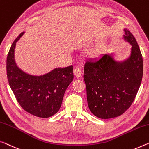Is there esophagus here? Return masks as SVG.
<instances>
[{
  "label": "esophagus",
  "instance_id": "1",
  "mask_svg": "<svg viewBox=\"0 0 149 149\" xmlns=\"http://www.w3.org/2000/svg\"><path fill=\"white\" fill-rule=\"evenodd\" d=\"M74 74L76 77H79L81 75V70L79 68H75L74 70Z\"/></svg>",
  "mask_w": 149,
  "mask_h": 149
}]
</instances>
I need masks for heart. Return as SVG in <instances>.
<instances>
[{
    "mask_svg": "<svg viewBox=\"0 0 149 149\" xmlns=\"http://www.w3.org/2000/svg\"><path fill=\"white\" fill-rule=\"evenodd\" d=\"M91 56H93V57H94V56H95V53L91 54Z\"/></svg>",
    "mask_w": 149,
    "mask_h": 149,
    "instance_id": "1",
    "label": "heart"
}]
</instances>
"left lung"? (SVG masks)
<instances>
[{"mask_svg": "<svg viewBox=\"0 0 149 149\" xmlns=\"http://www.w3.org/2000/svg\"><path fill=\"white\" fill-rule=\"evenodd\" d=\"M125 38L132 45L131 57L122 63L112 54L95 60H87L84 79L91 112L101 119L120 116L131 107L141 86L143 61L135 38L127 28Z\"/></svg>", "mask_w": 149, "mask_h": 149, "instance_id": "1", "label": "left lung"}]
</instances>
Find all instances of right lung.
I'll return each instance as SVG.
<instances>
[{"instance_id": "right-lung-1", "label": "right lung", "mask_w": 149, "mask_h": 149, "mask_svg": "<svg viewBox=\"0 0 149 149\" xmlns=\"http://www.w3.org/2000/svg\"><path fill=\"white\" fill-rule=\"evenodd\" d=\"M13 42L6 59V73L9 85L18 103L26 111L34 116L48 118L57 113L62 105L63 95L74 79L73 66L56 68L42 76H32L23 72L16 65Z\"/></svg>"}]
</instances>
